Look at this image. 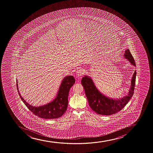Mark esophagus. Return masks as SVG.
Returning <instances> with one entry per match:
<instances>
[{
    "label": "esophagus",
    "mask_w": 153,
    "mask_h": 153,
    "mask_svg": "<svg viewBox=\"0 0 153 153\" xmlns=\"http://www.w3.org/2000/svg\"><path fill=\"white\" fill-rule=\"evenodd\" d=\"M83 75V69H80L77 71V73H76V75L78 77L80 78L81 76H82Z\"/></svg>",
    "instance_id": "1"
}]
</instances>
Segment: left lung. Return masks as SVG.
Returning <instances> with one entry per match:
<instances>
[{"label":"left lung","instance_id":"obj_1","mask_svg":"<svg viewBox=\"0 0 153 153\" xmlns=\"http://www.w3.org/2000/svg\"><path fill=\"white\" fill-rule=\"evenodd\" d=\"M124 56L131 65L136 66L134 58L128 49L125 50ZM136 76V72L135 71L131 79L130 88L128 94L127 96L118 99L105 96L98 90L90 76H84L81 79V84L84 88L89 106L91 109L99 114L104 115H112L122 110L133 95Z\"/></svg>","mask_w":153,"mask_h":153}]
</instances>
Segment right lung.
I'll use <instances>...</instances> for the list:
<instances>
[{"label":"right lung","mask_w":153,"mask_h":153,"mask_svg":"<svg viewBox=\"0 0 153 153\" xmlns=\"http://www.w3.org/2000/svg\"><path fill=\"white\" fill-rule=\"evenodd\" d=\"M16 82L19 96L29 110L42 119L51 120L60 117L66 111L68 104L69 91L75 82V79L73 76L65 77L62 80L55 99L46 104L36 107L30 105L21 96L18 89L17 80H16Z\"/></svg>","instance_id":"1"}]
</instances>
